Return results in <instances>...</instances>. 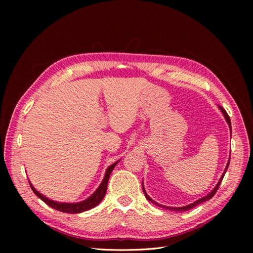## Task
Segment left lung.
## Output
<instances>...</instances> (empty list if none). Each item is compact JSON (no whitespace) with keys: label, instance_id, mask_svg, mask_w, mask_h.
<instances>
[{"label":"left lung","instance_id":"obj_1","mask_svg":"<svg viewBox=\"0 0 253 253\" xmlns=\"http://www.w3.org/2000/svg\"><path fill=\"white\" fill-rule=\"evenodd\" d=\"M218 108L220 109V111L223 112V114H224V117H225V119L227 120V122H228V125H229V126H230V131H231V121H230V117L228 116V114H227V112L221 108V106H218ZM229 164H230V158H229V160H228V164H227V167H226V169H225V172H224V174L221 175V177H220V179L218 180V182H217V185L215 186V188H214L211 192L208 194V195H206L205 197H202V198H200V200L198 201H196V202H194L193 204H190V205H188V206H185V207H167V206H164V205H159V204H157L156 202H154L152 200V198L147 194V192H145V190H144V188H143V185H142V190H143V193H144V196L147 197V200L148 201H150V202H152L153 204H155L156 206H158V207H162V208H164V209H169V210H173V211H179V212H181V211H188V210H190V209H192V208H194V207H196L197 205H200V204H202V203H205V202H207V201H209L210 198H212L213 196H214V194L216 193V191L218 190V188H219V186H220V182H221V180H223V178H224V176H225V173H226V171H227V169H228V167H229Z\"/></svg>","mask_w":253,"mask_h":253}]
</instances>
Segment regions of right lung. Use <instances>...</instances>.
Here are the masks:
<instances>
[{
	"label": "right lung",
	"mask_w": 253,
	"mask_h": 253,
	"mask_svg": "<svg viewBox=\"0 0 253 253\" xmlns=\"http://www.w3.org/2000/svg\"><path fill=\"white\" fill-rule=\"evenodd\" d=\"M119 162V160H118ZM118 162L114 163L113 165H111L108 170H106L105 172V175H104V178L101 182V185L99 186V188L95 191V193L89 196L87 200L83 201L81 203H77V204H66V203H58V202H53V201H50L48 200V198L45 197L44 195L40 194L38 191L33 187L32 183H30V188H32V190L34 191V193L40 198V200H42L45 204L48 205L49 207H51V208L56 209L58 211H61V212H64V213H81V212H84V211H87L91 208H94V207H96L99 203H100L103 197L105 196V193H106V188H108V182H109V178H110V175L113 171V169L115 168V166H116L118 164Z\"/></svg>",
	"instance_id": "obj_1"
}]
</instances>
